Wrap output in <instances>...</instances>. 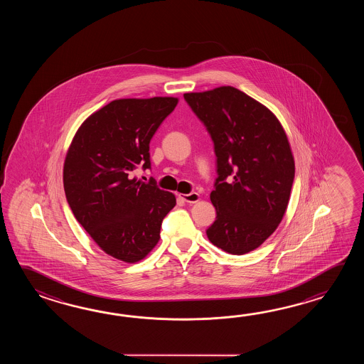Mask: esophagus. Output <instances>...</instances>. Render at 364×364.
<instances>
[{
	"instance_id": "34e87169",
	"label": "esophagus",
	"mask_w": 364,
	"mask_h": 364,
	"mask_svg": "<svg viewBox=\"0 0 364 364\" xmlns=\"http://www.w3.org/2000/svg\"><path fill=\"white\" fill-rule=\"evenodd\" d=\"M178 196L186 203H196L200 200V195L198 193H178Z\"/></svg>"
}]
</instances>
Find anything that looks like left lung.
<instances>
[{"instance_id":"obj_1","label":"left lung","mask_w":364,"mask_h":364,"mask_svg":"<svg viewBox=\"0 0 364 364\" xmlns=\"http://www.w3.org/2000/svg\"><path fill=\"white\" fill-rule=\"evenodd\" d=\"M215 143L218 177L208 240L243 255L262 246L287 212L295 164L287 132L269 109L232 85L183 95Z\"/></svg>"}]
</instances>
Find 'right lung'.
<instances>
[{
	"label": "right lung",
	"mask_w": 364,
	"mask_h": 364,
	"mask_svg": "<svg viewBox=\"0 0 364 364\" xmlns=\"http://www.w3.org/2000/svg\"><path fill=\"white\" fill-rule=\"evenodd\" d=\"M178 104L177 97L118 99L85 119L63 164V188L77 223L108 255L143 260L160 240L176 196L154 181L132 178L151 168L149 141Z\"/></svg>",
	"instance_id": "obj_1"
}]
</instances>
